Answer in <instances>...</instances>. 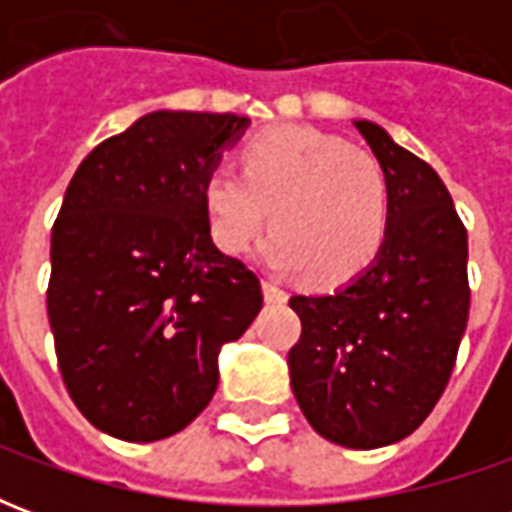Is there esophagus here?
<instances>
[{"instance_id":"1","label":"esophagus","mask_w":512,"mask_h":512,"mask_svg":"<svg viewBox=\"0 0 512 512\" xmlns=\"http://www.w3.org/2000/svg\"><path fill=\"white\" fill-rule=\"evenodd\" d=\"M263 299H266L268 304H282V301L288 299V293L279 288V285H274V282L263 279Z\"/></svg>"}]
</instances>
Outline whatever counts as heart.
I'll return each mask as SVG.
<instances>
[{
  "label": "heart",
  "instance_id": "b5f03b06",
  "mask_svg": "<svg viewBox=\"0 0 512 512\" xmlns=\"http://www.w3.org/2000/svg\"><path fill=\"white\" fill-rule=\"evenodd\" d=\"M244 175L213 167L202 205L213 244L244 255L266 230L263 260L274 271L337 288L381 252L389 227V183L376 156L307 126L268 128L241 153Z\"/></svg>",
  "mask_w": 512,
  "mask_h": 512
}]
</instances>
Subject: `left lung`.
Here are the masks:
<instances>
[{
    "mask_svg": "<svg viewBox=\"0 0 512 512\" xmlns=\"http://www.w3.org/2000/svg\"><path fill=\"white\" fill-rule=\"evenodd\" d=\"M389 183L376 260L334 293L293 296L301 318L290 386L323 439L376 450L425 422L469 321L466 227L436 169L370 120H354Z\"/></svg>",
    "mask_w": 512,
    "mask_h": 512,
    "instance_id": "8db88e82",
    "label": "left lung"
}]
</instances>
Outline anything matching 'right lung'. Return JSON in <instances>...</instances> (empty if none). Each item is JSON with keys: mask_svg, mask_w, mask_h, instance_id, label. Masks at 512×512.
<instances>
[{"mask_svg": "<svg viewBox=\"0 0 512 512\" xmlns=\"http://www.w3.org/2000/svg\"><path fill=\"white\" fill-rule=\"evenodd\" d=\"M249 117L158 109L84 158L51 230L46 304L62 381L95 428L167 439L211 403L219 351L263 307L222 255L202 180Z\"/></svg>", "mask_w": 512, "mask_h": 512, "instance_id": "right-lung-1", "label": "right lung"}]
</instances>
